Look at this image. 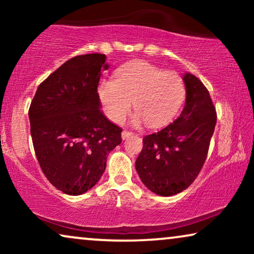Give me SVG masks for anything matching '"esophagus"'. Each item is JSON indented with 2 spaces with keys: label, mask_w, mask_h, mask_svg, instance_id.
Listing matches in <instances>:
<instances>
[{
  "label": "esophagus",
  "mask_w": 254,
  "mask_h": 254,
  "mask_svg": "<svg viewBox=\"0 0 254 254\" xmlns=\"http://www.w3.org/2000/svg\"><path fill=\"white\" fill-rule=\"evenodd\" d=\"M133 135V133L129 130H123V133H121V137H123V140H126V138H128L129 136H131Z\"/></svg>",
  "instance_id": "obj_1"
}]
</instances>
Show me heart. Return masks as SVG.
<instances>
[{"label":"heart","mask_w":254,"mask_h":254,"mask_svg":"<svg viewBox=\"0 0 254 254\" xmlns=\"http://www.w3.org/2000/svg\"><path fill=\"white\" fill-rule=\"evenodd\" d=\"M98 96L107 117L114 123L124 121L133 100L136 119L158 127L178 112L185 97V84L178 72L164 71L150 62L137 60L121 65L116 79H103Z\"/></svg>","instance_id":"obj_1"}]
</instances>
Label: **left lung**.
<instances>
[{"mask_svg":"<svg viewBox=\"0 0 254 254\" xmlns=\"http://www.w3.org/2000/svg\"><path fill=\"white\" fill-rule=\"evenodd\" d=\"M185 107L157 133L145 135L135 162L142 183L151 192L171 196L186 190L202 169L216 125L209 92L195 76L185 72Z\"/></svg>","mask_w":254,"mask_h":254,"instance_id":"1","label":"left lung"}]
</instances>
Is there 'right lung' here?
I'll list each match as a JSON object with an SVG mask.
<instances>
[{
	"label": "right lung",
	"mask_w": 254,
	"mask_h": 254,
	"mask_svg": "<svg viewBox=\"0 0 254 254\" xmlns=\"http://www.w3.org/2000/svg\"><path fill=\"white\" fill-rule=\"evenodd\" d=\"M105 54L78 55L38 86L29 110L33 148L44 175L61 192L79 195L98 183L123 129L100 111Z\"/></svg>",
	"instance_id": "obj_1"
}]
</instances>
